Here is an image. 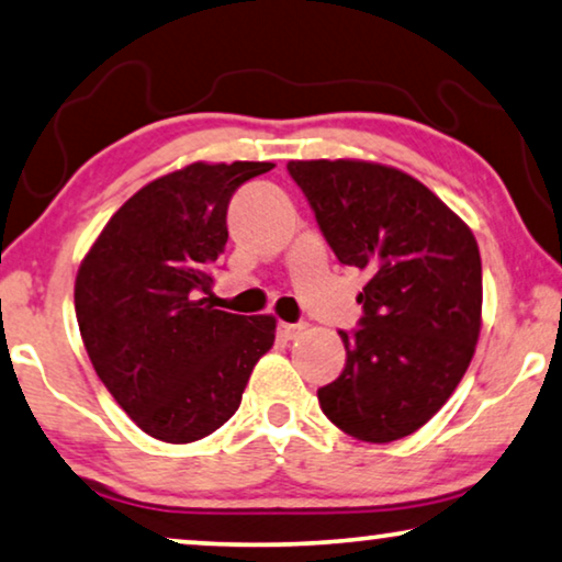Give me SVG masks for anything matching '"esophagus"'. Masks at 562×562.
<instances>
[{
  "label": "esophagus",
  "mask_w": 562,
  "mask_h": 562,
  "mask_svg": "<svg viewBox=\"0 0 562 562\" xmlns=\"http://www.w3.org/2000/svg\"><path fill=\"white\" fill-rule=\"evenodd\" d=\"M305 334V326L303 323H280L278 326V336L284 338V341H295Z\"/></svg>",
  "instance_id": "obj_1"
}]
</instances>
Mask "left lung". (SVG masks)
<instances>
[{"mask_svg": "<svg viewBox=\"0 0 562 562\" xmlns=\"http://www.w3.org/2000/svg\"><path fill=\"white\" fill-rule=\"evenodd\" d=\"M338 262L369 274L346 367L321 386L336 428L390 442L423 428L461 382L481 330V255L430 188L390 165L290 160Z\"/></svg>", "mask_w": 562, "mask_h": 562, "instance_id": "left-lung-1", "label": "left lung"}]
</instances>
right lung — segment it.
<instances>
[{
  "instance_id": "obj_1",
  "label": "right lung",
  "mask_w": 562,
  "mask_h": 562,
  "mask_svg": "<svg viewBox=\"0 0 562 562\" xmlns=\"http://www.w3.org/2000/svg\"><path fill=\"white\" fill-rule=\"evenodd\" d=\"M272 162H193L109 218L76 274V318L97 374L147 436L193 442L236 409L272 349V315L209 305L236 188Z\"/></svg>"
}]
</instances>
